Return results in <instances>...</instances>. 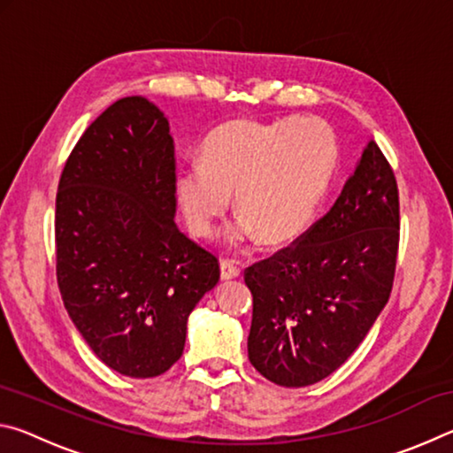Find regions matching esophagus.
Segmentation results:
<instances>
[{"label":"esophagus","mask_w":453,"mask_h":453,"mask_svg":"<svg viewBox=\"0 0 453 453\" xmlns=\"http://www.w3.org/2000/svg\"><path fill=\"white\" fill-rule=\"evenodd\" d=\"M221 280H235L240 275V267H237L232 259H221L219 262Z\"/></svg>","instance_id":"esophagus-1"}]
</instances>
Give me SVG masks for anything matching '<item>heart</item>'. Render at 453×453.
I'll return each instance as SVG.
<instances>
[{
  "label": "heart",
  "mask_w": 453,
  "mask_h": 453,
  "mask_svg": "<svg viewBox=\"0 0 453 453\" xmlns=\"http://www.w3.org/2000/svg\"><path fill=\"white\" fill-rule=\"evenodd\" d=\"M337 142L324 119H237L205 137L199 164L175 172L173 194L189 232L208 237L234 194L232 240L294 242L308 229L334 175Z\"/></svg>",
  "instance_id": "obj_1"
}]
</instances>
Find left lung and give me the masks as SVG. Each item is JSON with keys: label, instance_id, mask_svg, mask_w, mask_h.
<instances>
[{"label": "left lung", "instance_id": "obj_1", "mask_svg": "<svg viewBox=\"0 0 453 453\" xmlns=\"http://www.w3.org/2000/svg\"><path fill=\"white\" fill-rule=\"evenodd\" d=\"M400 191L370 142L324 218L273 256L245 267L254 296L248 357L283 388L334 373L364 342L392 294Z\"/></svg>", "mask_w": 453, "mask_h": 453}]
</instances>
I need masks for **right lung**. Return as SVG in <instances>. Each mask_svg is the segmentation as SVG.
<instances>
[{
    "label": "right lung",
    "mask_w": 453,
    "mask_h": 453,
    "mask_svg": "<svg viewBox=\"0 0 453 453\" xmlns=\"http://www.w3.org/2000/svg\"><path fill=\"white\" fill-rule=\"evenodd\" d=\"M175 148L145 97L118 99L75 143L56 196L61 300L102 362L156 378L178 362L188 318L219 262L175 226Z\"/></svg>",
    "instance_id": "1"
}]
</instances>
